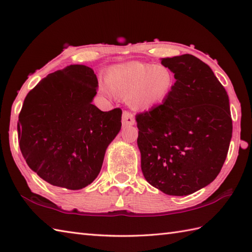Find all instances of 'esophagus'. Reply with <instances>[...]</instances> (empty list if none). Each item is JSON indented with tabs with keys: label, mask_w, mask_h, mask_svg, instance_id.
I'll return each instance as SVG.
<instances>
[{
	"label": "esophagus",
	"mask_w": 252,
	"mask_h": 252,
	"mask_svg": "<svg viewBox=\"0 0 252 252\" xmlns=\"http://www.w3.org/2000/svg\"><path fill=\"white\" fill-rule=\"evenodd\" d=\"M135 122L134 116L130 111H123L122 114V125L123 126H133Z\"/></svg>",
	"instance_id": "1"
}]
</instances>
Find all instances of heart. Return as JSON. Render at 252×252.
I'll return each mask as SVG.
<instances>
[{
    "instance_id": "heart-1",
    "label": "heart",
    "mask_w": 252,
    "mask_h": 252,
    "mask_svg": "<svg viewBox=\"0 0 252 252\" xmlns=\"http://www.w3.org/2000/svg\"><path fill=\"white\" fill-rule=\"evenodd\" d=\"M112 93L126 98L133 108L146 110L161 104L174 84L172 71L163 65L133 62L116 66L107 74Z\"/></svg>"
}]
</instances>
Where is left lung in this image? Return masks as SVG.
Listing matches in <instances>:
<instances>
[{
    "instance_id": "1",
    "label": "left lung",
    "mask_w": 252,
    "mask_h": 252,
    "mask_svg": "<svg viewBox=\"0 0 252 252\" xmlns=\"http://www.w3.org/2000/svg\"><path fill=\"white\" fill-rule=\"evenodd\" d=\"M175 83L162 104L137 114L141 168L149 184L186 196L215 180L233 125L228 95L207 63L190 54L162 58Z\"/></svg>"
}]
</instances>
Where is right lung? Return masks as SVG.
I'll use <instances>...</instances> for the list:
<instances>
[{"label": "right lung", "instance_id": "right-lung-1", "mask_svg": "<svg viewBox=\"0 0 252 252\" xmlns=\"http://www.w3.org/2000/svg\"><path fill=\"white\" fill-rule=\"evenodd\" d=\"M97 87L92 68L70 65L27 94L17 123L19 147L47 183L76 190L97 178L122 115L120 108L101 111L92 104Z\"/></svg>", "mask_w": 252, "mask_h": 252}]
</instances>
